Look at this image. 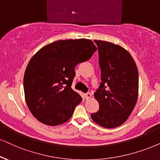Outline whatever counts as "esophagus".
Masks as SVG:
<instances>
[{"instance_id":"34e87169","label":"esophagus","mask_w":160,"mask_h":160,"mask_svg":"<svg viewBox=\"0 0 160 160\" xmlns=\"http://www.w3.org/2000/svg\"><path fill=\"white\" fill-rule=\"evenodd\" d=\"M85 98H86V100H88V99L92 98V94H91L90 92L86 93V94H85Z\"/></svg>"}]
</instances>
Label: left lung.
Masks as SVG:
<instances>
[{"mask_svg": "<svg viewBox=\"0 0 160 160\" xmlns=\"http://www.w3.org/2000/svg\"><path fill=\"white\" fill-rule=\"evenodd\" d=\"M94 41L98 48L102 82L94 94L100 108L91 117L100 126L115 128L127 120L136 105L138 71L132 57L122 47L102 40Z\"/></svg>", "mask_w": 160, "mask_h": 160, "instance_id": "left-lung-1", "label": "left lung"}]
</instances>
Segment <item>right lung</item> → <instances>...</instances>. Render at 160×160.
<instances>
[{
	"instance_id": "1",
	"label": "right lung",
	"mask_w": 160,
	"mask_h": 160,
	"mask_svg": "<svg viewBox=\"0 0 160 160\" xmlns=\"http://www.w3.org/2000/svg\"><path fill=\"white\" fill-rule=\"evenodd\" d=\"M91 40H58L32 57L23 78L26 102L38 120L47 125L66 122L82 101L72 88L74 68L97 51Z\"/></svg>"
}]
</instances>
